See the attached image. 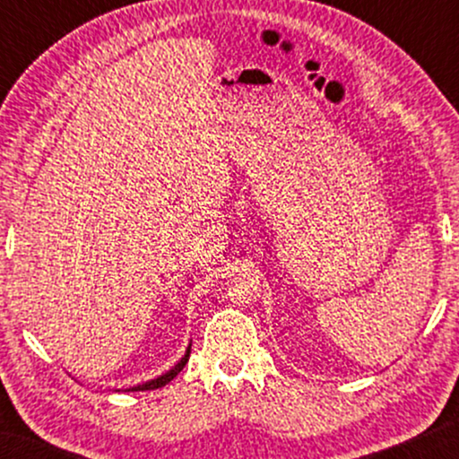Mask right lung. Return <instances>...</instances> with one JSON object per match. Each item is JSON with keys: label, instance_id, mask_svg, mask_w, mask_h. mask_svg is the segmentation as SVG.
<instances>
[{"label": "right lung", "instance_id": "right-lung-1", "mask_svg": "<svg viewBox=\"0 0 459 459\" xmlns=\"http://www.w3.org/2000/svg\"><path fill=\"white\" fill-rule=\"evenodd\" d=\"M190 349H192V344H187V349H186V353H184V357H181V359L175 363V366L169 369V372H165L162 376H159V378H154V380H148V382H143V385H137V386H129V388H125V391H154V388H160V386H165V385H169V382H171L175 376H178L181 369L186 368V363H187V359H190Z\"/></svg>", "mask_w": 459, "mask_h": 459}]
</instances>
